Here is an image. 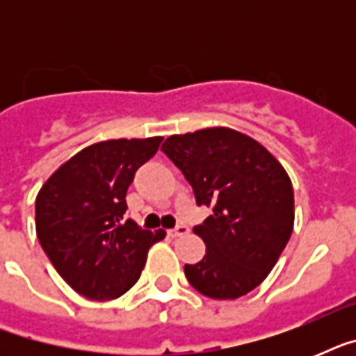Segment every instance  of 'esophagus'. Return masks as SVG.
Masks as SVG:
<instances>
[{
	"instance_id": "34e87169",
	"label": "esophagus",
	"mask_w": 356,
	"mask_h": 356,
	"mask_svg": "<svg viewBox=\"0 0 356 356\" xmlns=\"http://www.w3.org/2000/svg\"><path fill=\"white\" fill-rule=\"evenodd\" d=\"M188 231H190L188 225H184V223H181V225H177V227L170 231V236H172V238L183 236V234H186V233H188Z\"/></svg>"
}]
</instances>
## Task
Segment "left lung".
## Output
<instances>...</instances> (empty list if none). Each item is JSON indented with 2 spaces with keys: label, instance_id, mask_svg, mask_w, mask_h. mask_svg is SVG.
Returning <instances> with one entry per match:
<instances>
[{
  "label": "left lung",
  "instance_id": "8db88e82",
  "mask_svg": "<svg viewBox=\"0 0 356 356\" xmlns=\"http://www.w3.org/2000/svg\"><path fill=\"white\" fill-rule=\"evenodd\" d=\"M161 151L183 172L197 205L212 214L194 233L207 245L184 275L212 299H238L273 270L293 229V188L282 164L229 127L172 134Z\"/></svg>",
  "mask_w": 356,
  "mask_h": 356
}]
</instances>
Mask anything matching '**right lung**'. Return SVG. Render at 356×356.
<instances>
[{
  "instance_id": "1",
  "label": "right lung",
  "mask_w": 356,
  "mask_h": 356,
  "mask_svg": "<svg viewBox=\"0 0 356 356\" xmlns=\"http://www.w3.org/2000/svg\"><path fill=\"white\" fill-rule=\"evenodd\" d=\"M162 136L105 140L81 149L42 184L36 236L58 275L94 301L134 286L147 251L166 236L125 220L134 172L155 155Z\"/></svg>"
}]
</instances>
